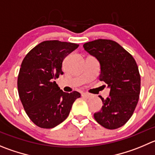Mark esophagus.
I'll use <instances>...</instances> for the list:
<instances>
[{"instance_id": "34e87169", "label": "esophagus", "mask_w": 155, "mask_h": 155, "mask_svg": "<svg viewBox=\"0 0 155 155\" xmlns=\"http://www.w3.org/2000/svg\"><path fill=\"white\" fill-rule=\"evenodd\" d=\"M82 96L84 98H86V99H89L90 97V95L88 93H86V92H82Z\"/></svg>"}]
</instances>
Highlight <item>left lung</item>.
<instances>
[{
	"instance_id": "1",
	"label": "left lung",
	"mask_w": 155,
	"mask_h": 155,
	"mask_svg": "<svg viewBox=\"0 0 155 155\" xmlns=\"http://www.w3.org/2000/svg\"><path fill=\"white\" fill-rule=\"evenodd\" d=\"M83 47L99 62V80L110 88L106 99L99 95L103 105L94 114L95 121L108 129L123 126L134 113L139 99L141 76L136 62L113 40L99 39L86 43Z\"/></svg>"
}]
</instances>
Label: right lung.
Wrapping results in <instances>:
<instances>
[{
  "mask_svg": "<svg viewBox=\"0 0 155 155\" xmlns=\"http://www.w3.org/2000/svg\"><path fill=\"white\" fill-rule=\"evenodd\" d=\"M78 47L59 40L43 41L32 49L21 63L17 79L19 96L27 115L40 128H52L62 123L80 97L76 91L63 92L54 81L63 74L65 57Z\"/></svg>",
  "mask_w": 155,
  "mask_h": 155,
  "instance_id": "add662e5",
  "label": "right lung"
}]
</instances>
